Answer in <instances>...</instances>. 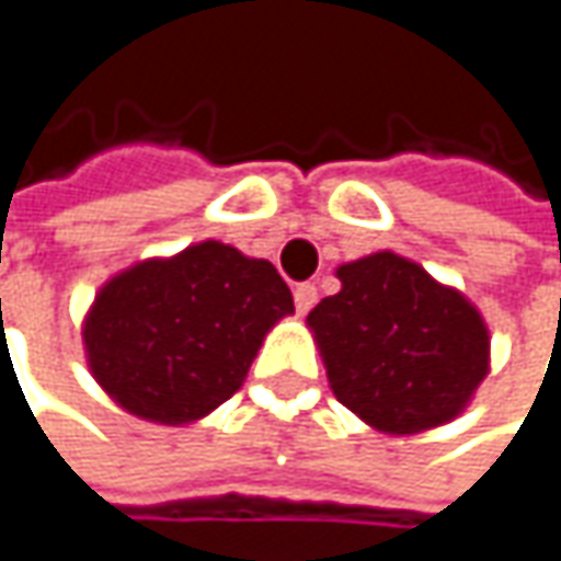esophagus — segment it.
Returning <instances> with one entry per match:
<instances>
[{"label": "esophagus", "mask_w": 561, "mask_h": 561, "mask_svg": "<svg viewBox=\"0 0 561 561\" xmlns=\"http://www.w3.org/2000/svg\"><path fill=\"white\" fill-rule=\"evenodd\" d=\"M294 302H296V312H299V316H306V312L319 302V290H316V284H296Z\"/></svg>", "instance_id": "obj_1"}]
</instances>
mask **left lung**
I'll return each mask as SVG.
<instances>
[{
	"instance_id": "left-lung-1",
	"label": "left lung",
	"mask_w": 561,
	"mask_h": 561,
	"mask_svg": "<svg viewBox=\"0 0 561 561\" xmlns=\"http://www.w3.org/2000/svg\"><path fill=\"white\" fill-rule=\"evenodd\" d=\"M341 290L306 316L341 404L385 435L451 423L490 373V328L455 287L398 252L337 267Z\"/></svg>"
}]
</instances>
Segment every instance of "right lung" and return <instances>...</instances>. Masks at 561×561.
I'll use <instances>...</instances> for the list:
<instances>
[{
  "label": "right lung",
  "instance_id": "1",
  "mask_svg": "<svg viewBox=\"0 0 561 561\" xmlns=\"http://www.w3.org/2000/svg\"><path fill=\"white\" fill-rule=\"evenodd\" d=\"M294 294L265 259L205 239L113 274L81 341L91 376L138 420L188 426L233 398Z\"/></svg>",
  "mask_w": 561,
  "mask_h": 561
}]
</instances>
